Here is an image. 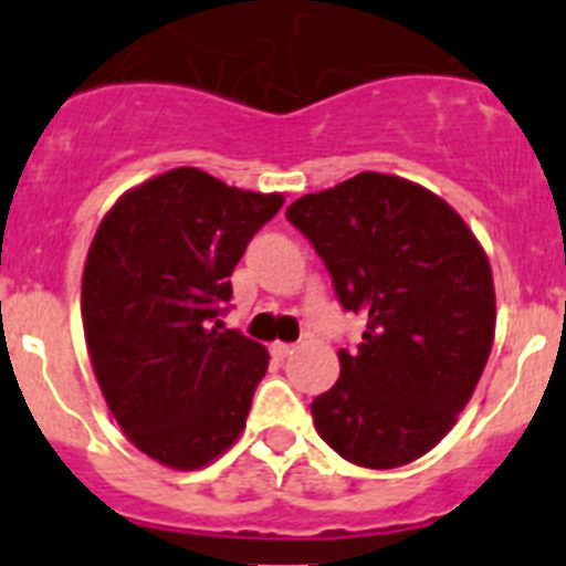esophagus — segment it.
Returning a JSON list of instances; mask_svg holds the SVG:
<instances>
[{
  "label": "esophagus",
  "mask_w": 566,
  "mask_h": 566,
  "mask_svg": "<svg viewBox=\"0 0 566 566\" xmlns=\"http://www.w3.org/2000/svg\"><path fill=\"white\" fill-rule=\"evenodd\" d=\"M292 354H294L292 343H274L272 345V357L274 359H286V357H292Z\"/></svg>",
  "instance_id": "34e87169"
}]
</instances>
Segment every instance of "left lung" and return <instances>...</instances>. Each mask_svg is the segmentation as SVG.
Instances as JSON below:
<instances>
[{
	"mask_svg": "<svg viewBox=\"0 0 566 566\" xmlns=\"http://www.w3.org/2000/svg\"><path fill=\"white\" fill-rule=\"evenodd\" d=\"M368 326L312 402L317 433L359 468L424 457L473 397L493 348L496 292L484 249L439 195L359 172L286 209Z\"/></svg>",
	"mask_w": 566,
	"mask_h": 566,
	"instance_id": "8db88e82",
	"label": "left lung"
}]
</instances>
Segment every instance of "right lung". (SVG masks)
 Here are the masks:
<instances>
[{
	"label": "right lung",
	"instance_id": "add662e5",
	"mask_svg": "<svg viewBox=\"0 0 566 566\" xmlns=\"http://www.w3.org/2000/svg\"><path fill=\"white\" fill-rule=\"evenodd\" d=\"M280 207L277 192L178 167L122 195L90 243V363L115 422L155 462L203 468L247 424L269 352L218 317L249 240Z\"/></svg>",
	"mask_w": 566,
	"mask_h": 566
}]
</instances>
